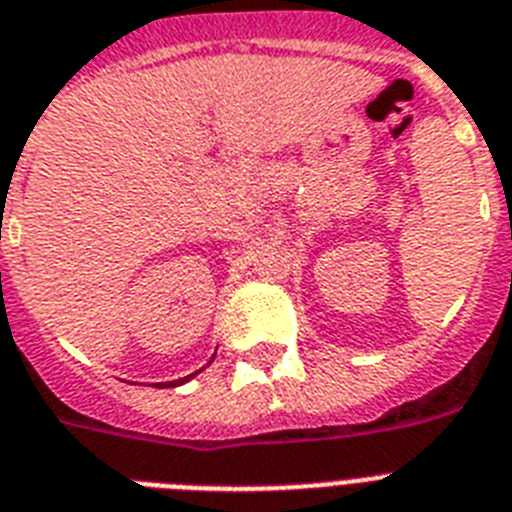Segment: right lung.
Listing matches in <instances>:
<instances>
[{
	"label": "right lung",
	"instance_id": "obj_1",
	"mask_svg": "<svg viewBox=\"0 0 512 512\" xmlns=\"http://www.w3.org/2000/svg\"><path fill=\"white\" fill-rule=\"evenodd\" d=\"M196 374H198V371H196ZM196 374H190V377H196ZM190 377H185V379H177V382L175 384H183V382H188V379Z\"/></svg>",
	"mask_w": 512,
	"mask_h": 512
}]
</instances>
